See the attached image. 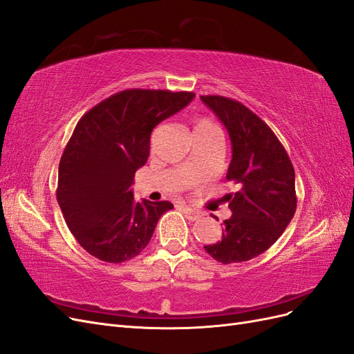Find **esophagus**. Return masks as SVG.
Here are the masks:
<instances>
[{
  "label": "esophagus",
  "mask_w": 354,
  "mask_h": 354,
  "mask_svg": "<svg viewBox=\"0 0 354 354\" xmlns=\"http://www.w3.org/2000/svg\"><path fill=\"white\" fill-rule=\"evenodd\" d=\"M182 213L185 214V218L189 221H197L201 218V213L196 209H191L188 206H182Z\"/></svg>",
  "instance_id": "esophagus-1"
}]
</instances>
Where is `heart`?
<instances>
[{"label": "heart", "instance_id": "b5f03b06", "mask_svg": "<svg viewBox=\"0 0 354 354\" xmlns=\"http://www.w3.org/2000/svg\"><path fill=\"white\" fill-rule=\"evenodd\" d=\"M207 129H218L210 119H198L196 122V127H194V131H207Z\"/></svg>", "mask_w": 354, "mask_h": 354}]
</instances>
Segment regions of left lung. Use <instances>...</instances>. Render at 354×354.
<instances>
[{
  "label": "left lung",
  "mask_w": 354,
  "mask_h": 354,
  "mask_svg": "<svg viewBox=\"0 0 354 354\" xmlns=\"http://www.w3.org/2000/svg\"><path fill=\"white\" fill-rule=\"evenodd\" d=\"M200 98L230 133L226 179L239 185L226 196L232 216L223 222L222 239L204 250L221 263H239L265 253L294 218V167L277 135L252 110L221 95Z\"/></svg>",
  "instance_id": "1"
}]
</instances>
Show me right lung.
<instances>
[{"label":"right lung","instance_id":"add662e5","mask_svg":"<svg viewBox=\"0 0 354 354\" xmlns=\"http://www.w3.org/2000/svg\"><path fill=\"white\" fill-rule=\"evenodd\" d=\"M194 93L124 89L77 122L60 166L57 201L71 232L107 263L138 256L150 243L169 201L136 203L131 185L150 156L151 131L187 107Z\"/></svg>","mask_w":354,"mask_h":354}]
</instances>
